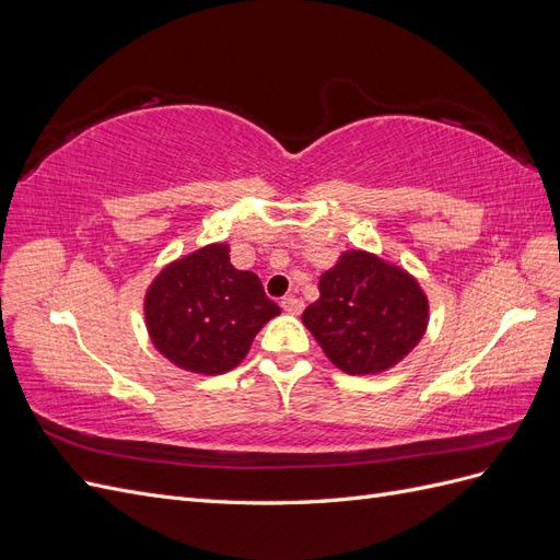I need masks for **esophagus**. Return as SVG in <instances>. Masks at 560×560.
I'll list each match as a JSON object with an SVG mask.
<instances>
[{
  "mask_svg": "<svg viewBox=\"0 0 560 560\" xmlns=\"http://www.w3.org/2000/svg\"><path fill=\"white\" fill-rule=\"evenodd\" d=\"M280 306H282V311H284V313L299 315V313L303 311V301H301V299H296V296H284Z\"/></svg>",
  "mask_w": 560,
  "mask_h": 560,
  "instance_id": "obj_1",
  "label": "esophagus"
}]
</instances>
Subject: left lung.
<instances>
[{
  "label": "left lung",
  "mask_w": 560,
  "mask_h": 560,
  "mask_svg": "<svg viewBox=\"0 0 560 560\" xmlns=\"http://www.w3.org/2000/svg\"><path fill=\"white\" fill-rule=\"evenodd\" d=\"M319 299L301 322L334 366L374 376L399 364L428 331L430 301L409 270L348 249L319 276Z\"/></svg>",
  "instance_id": "obj_1"
}]
</instances>
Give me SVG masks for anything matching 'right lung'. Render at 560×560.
I'll use <instances>...</instances> for the list:
<instances>
[{
    "instance_id": "obj_1",
    "label": "right lung",
    "mask_w": 560,
    "mask_h": 560,
    "mask_svg": "<svg viewBox=\"0 0 560 560\" xmlns=\"http://www.w3.org/2000/svg\"><path fill=\"white\" fill-rule=\"evenodd\" d=\"M226 243L167 264L144 294L151 343L175 366L217 376L238 366L254 336L280 315L252 270L233 268Z\"/></svg>"
}]
</instances>
